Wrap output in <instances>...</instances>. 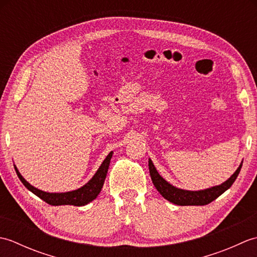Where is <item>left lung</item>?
Instances as JSON below:
<instances>
[{
  "mask_svg": "<svg viewBox=\"0 0 257 257\" xmlns=\"http://www.w3.org/2000/svg\"><path fill=\"white\" fill-rule=\"evenodd\" d=\"M241 168L242 163L237 168V170L232 174V177L221 185H216V187H212L210 189L201 191H188L178 189L173 187L172 184L167 182L158 173L154 163L149 159V171L152 183H154L156 189L159 191V193L163 198L177 205H206L211 203L212 201L219 198L222 193H224L227 189L231 188V185L235 181L239 171H241Z\"/></svg>",
  "mask_w": 257,
  "mask_h": 257,
  "instance_id": "1",
  "label": "left lung"
}]
</instances>
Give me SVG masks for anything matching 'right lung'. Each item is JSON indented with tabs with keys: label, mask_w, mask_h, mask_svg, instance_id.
Returning <instances> with one entry per match:
<instances>
[{
	"label": "right lung",
	"mask_w": 257,
	"mask_h": 257,
	"mask_svg": "<svg viewBox=\"0 0 257 257\" xmlns=\"http://www.w3.org/2000/svg\"><path fill=\"white\" fill-rule=\"evenodd\" d=\"M111 157H112V152H109V155L106 157V159L102 161L101 166L95 173V176L92 177L89 181L84 185V187H81L77 190L70 191V192H64V193H48L34 188L21 176V173L19 172L18 169H16V167L14 168H15L16 174H18V177L20 178L22 183H23L25 187L31 191V192L37 195L38 198H41L43 201H45L46 203L51 205L81 206L89 203V202H91L92 200H95L97 198V195L99 194L103 185V182H105Z\"/></svg>",
	"instance_id": "obj_1"
}]
</instances>
